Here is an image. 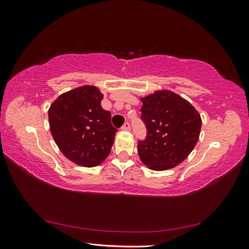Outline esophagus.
<instances>
[{"label":"esophagus","mask_w":249,"mask_h":249,"mask_svg":"<svg viewBox=\"0 0 249 249\" xmlns=\"http://www.w3.org/2000/svg\"><path fill=\"white\" fill-rule=\"evenodd\" d=\"M129 129H130V124L128 122H126V123H124V125L122 126V130H129Z\"/></svg>","instance_id":"1"}]
</instances>
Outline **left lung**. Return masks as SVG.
<instances>
[{"instance_id":"8db88e82","label":"left lung","mask_w":249,"mask_h":249,"mask_svg":"<svg viewBox=\"0 0 249 249\" xmlns=\"http://www.w3.org/2000/svg\"><path fill=\"white\" fill-rule=\"evenodd\" d=\"M141 100V119L147 128L146 138L138 142L141 160L156 171L178 166L199 141V112L187 100L168 90L156 91Z\"/></svg>"}]
</instances>
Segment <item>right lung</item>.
<instances>
[{"label":"right lung","instance_id":"obj_1","mask_svg":"<svg viewBox=\"0 0 249 249\" xmlns=\"http://www.w3.org/2000/svg\"><path fill=\"white\" fill-rule=\"evenodd\" d=\"M103 94L93 86L66 92L48 111L50 132L62 154L83 167H94L107 157L117 132L111 113L101 107Z\"/></svg>","mask_w":249,"mask_h":249}]
</instances>
